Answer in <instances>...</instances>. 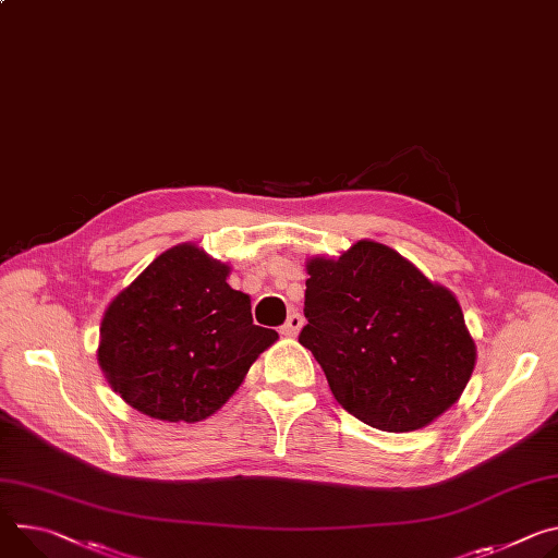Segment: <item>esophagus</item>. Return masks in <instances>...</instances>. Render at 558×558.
<instances>
[{
	"label": "esophagus",
	"mask_w": 558,
	"mask_h": 558,
	"mask_svg": "<svg viewBox=\"0 0 558 558\" xmlns=\"http://www.w3.org/2000/svg\"><path fill=\"white\" fill-rule=\"evenodd\" d=\"M300 329H302V316L300 314H291L287 318V323L280 327V333L284 338H295L300 333Z\"/></svg>",
	"instance_id": "34e87169"
}]
</instances>
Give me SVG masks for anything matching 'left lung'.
I'll use <instances>...</instances> for the list:
<instances>
[{
  "instance_id": "1",
  "label": "left lung",
  "mask_w": 558,
  "mask_h": 558,
  "mask_svg": "<svg viewBox=\"0 0 558 558\" xmlns=\"http://www.w3.org/2000/svg\"><path fill=\"white\" fill-rule=\"evenodd\" d=\"M300 344L342 410L383 432H414L461 398L476 342L456 295L374 240L307 260Z\"/></svg>"
}]
</instances>
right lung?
I'll list each match as a JSON object with an SVG mask.
<instances>
[{
	"label": "right lung",
	"instance_id": "add662e5",
	"mask_svg": "<svg viewBox=\"0 0 558 558\" xmlns=\"http://www.w3.org/2000/svg\"><path fill=\"white\" fill-rule=\"evenodd\" d=\"M229 274L205 248L182 242L109 302L97 363L133 410L167 423L205 421L278 340L253 325L251 298L229 287Z\"/></svg>",
	"mask_w": 558,
	"mask_h": 558
}]
</instances>
